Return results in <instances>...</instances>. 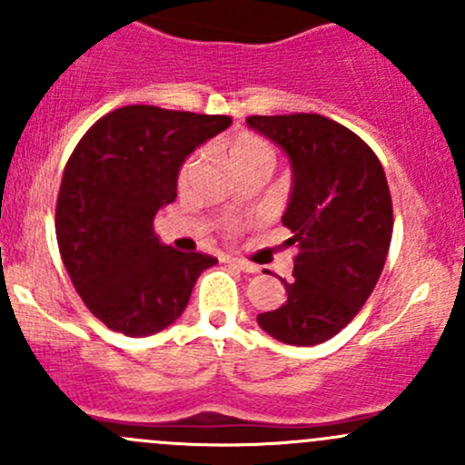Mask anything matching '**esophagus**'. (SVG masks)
I'll use <instances>...</instances> for the list:
<instances>
[{
    "label": "esophagus",
    "instance_id": "obj_1",
    "mask_svg": "<svg viewBox=\"0 0 465 465\" xmlns=\"http://www.w3.org/2000/svg\"><path fill=\"white\" fill-rule=\"evenodd\" d=\"M229 262V265H233V267H238V270H242V272H247V274H256V272H259V265H254V262H250V261H242V259H233V256H227V259H224Z\"/></svg>",
    "mask_w": 465,
    "mask_h": 465
}]
</instances>
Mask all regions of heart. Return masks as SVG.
<instances>
[{
    "label": "heart",
    "instance_id": "obj_1",
    "mask_svg": "<svg viewBox=\"0 0 465 465\" xmlns=\"http://www.w3.org/2000/svg\"><path fill=\"white\" fill-rule=\"evenodd\" d=\"M223 148L227 163L236 175L250 171V168H267L270 171L274 166V150H272V145L265 139L254 133L233 134L232 139L223 143ZM195 166H198V157L186 159L180 171V180H186L195 171Z\"/></svg>",
    "mask_w": 465,
    "mask_h": 465
}]
</instances>
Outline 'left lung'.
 Here are the masks:
<instances>
[{"instance_id": "obj_1", "label": "left lung", "mask_w": 465, "mask_h": 465, "mask_svg": "<svg viewBox=\"0 0 465 465\" xmlns=\"http://www.w3.org/2000/svg\"><path fill=\"white\" fill-rule=\"evenodd\" d=\"M247 125L274 142L292 166L281 223L297 247L288 302L256 317L283 344L331 340L376 288L393 232L382 163L355 133L322 114L250 116Z\"/></svg>"}]
</instances>
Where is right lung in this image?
Instances as JSON below:
<instances>
[{
	"label": "right lung",
	"mask_w": 465,
	"mask_h": 465,
	"mask_svg": "<svg viewBox=\"0 0 465 465\" xmlns=\"http://www.w3.org/2000/svg\"><path fill=\"white\" fill-rule=\"evenodd\" d=\"M223 114L125 105L98 119L64 166L55 236L74 288L107 328L145 337L184 312L213 256L163 245L153 220L177 198L184 159L227 130Z\"/></svg>",
	"instance_id": "add662e5"
}]
</instances>
